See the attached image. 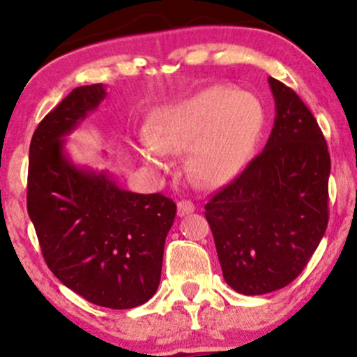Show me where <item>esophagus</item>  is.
Returning <instances> with one entry per match:
<instances>
[{"mask_svg": "<svg viewBox=\"0 0 357 357\" xmlns=\"http://www.w3.org/2000/svg\"><path fill=\"white\" fill-rule=\"evenodd\" d=\"M192 211H195V204H192L191 202H179L178 203V215L179 216L191 215Z\"/></svg>", "mask_w": 357, "mask_h": 357, "instance_id": "obj_1", "label": "esophagus"}]
</instances>
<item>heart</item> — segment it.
Returning a JSON list of instances; mask_svg holds the SVG:
<instances>
[{"label": "heart", "instance_id": "heart-1", "mask_svg": "<svg viewBox=\"0 0 357 357\" xmlns=\"http://www.w3.org/2000/svg\"><path fill=\"white\" fill-rule=\"evenodd\" d=\"M265 127V110L255 96L228 85H210L153 114L139 153L161 167L165 153L190 151L195 181L220 188L238 178Z\"/></svg>", "mask_w": 357, "mask_h": 357}]
</instances>
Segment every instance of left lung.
I'll return each instance as SVG.
<instances>
[{
  "mask_svg": "<svg viewBox=\"0 0 357 357\" xmlns=\"http://www.w3.org/2000/svg\"><path fill=\"white\" fill-rule=\"evenodd\" d=\"M275 121L265 149L204 206L223 278L261 296L296 280L326 233L331 155L312 112L272 77Z\"/></svg>",
  "mask_w": 357,
  "mask_h": 357,
  "instance_id": "obj_1",
  "label": "left lung"
}]
</instances>
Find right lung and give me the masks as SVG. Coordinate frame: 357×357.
Returning a JSON list of instances; mask_svg holds the SVG:
<instances>
[{
    "label": "right lung",
    "instance_id": "1",
    "mask_svg": "<svg viewBox=\"0 0 357 357\" xmlns=\"http://www.w3.org/2000/svg\"><path fill=\"white\" fill-rule=\"evenodd\" d=\"M107 96L104 84L73 89L36 127L26 206L48 268L85 301L132 309L161 280L176 203L122 190L107 171L77 166L65 144Z\"/></svg>",
    "mask_w": 357,
    "mask_h": 357
}]
</instances>
